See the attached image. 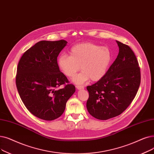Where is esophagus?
<instances>
[{
    "label": "esophagus",
    "mask_w": 154,
    "mask_h": 154,
    "mask_svg": "<svg viewBox=\"0 0 154 154\" xmlns=\"http://www.w3.org/2000/svg\"><path fill=\"white\" fill-rule=\"evenodd\" d=\"M76 88L78 89V90H82V89H84V87L82 86V85H77L76 86Z\"/></svg>",
    "instance_id": "34e87169"
}]
</instances>
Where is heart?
Masks as SVG:
<instances>
[{
  "mask_svg": "<svg viewBox=\"0 0 154 154\" xmlns=\"http://www.w3.org/2000/svg\"><path fill=\"white\" fill-rule=\"evenodd\" d=\"M70 56L62 54L57 59V66L63 74L72 77L81 69L82 70L73 79L77 84H82L91 79L92 81L101 79L108 71L112 60L110 50L92 43L77 44L70 50Z\"/></svg>",
  "mask_w": 154,
  "mask_h": 154,
  "instance_id": "1",
  "label": "heart"
}]
</instances>
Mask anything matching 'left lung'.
I'll return each mask as SVG.
<instances>
[{"mask_svg":"<svg viewBox=\"0 0 154 154\" xmlns=\"http://www.w3.org/2000/svg\"><path fill=\"white\" fill-rule=\"evenodd\" d=\"M117 58L106 75L87 87V109L96 119L106 120L119 115L135 98L140 84V70L134 53L128 45L116 41Z\"/></svg>","mask_w":154,"mask_h":154,"instance_id":"left-lung-1","label":"left lung"}]
</instances>
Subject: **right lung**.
<instances>
[{"instance_id":"obj_1","label":"right lung","mask_w":154,"mask_h":154,"mask_svg":"<svg viewBox=\"0 0 154 154\" xmlns=\"http://www.w3.org/2000/svg\"><path fill=\"white\" fill-rule=\"evenodd\" d=\"M67 44L65 40L41 41L26 51L20 59L16 83L19 96L35 116L51 121L60 116L66 103L75 91L59 70L57 57Z\"/></svg>"}]
</instances>
